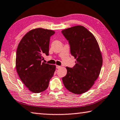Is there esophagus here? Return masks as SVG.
Masks as SVG:
<instances>
[{"instance_id":"obj_1","label":"esophagus","mask_w":120,"mask_h":120,"mask_svg":"<svg viewBox=\"0 0 120 120\" xmlns=\"http://www.w3.org/2000/svg\"><path fill=\"white\" fill-rule=\"evenodd\" d=\"M61 67V66H58V65L56 66V68H57V69H60Z\"/></svg>"}]
</instances>
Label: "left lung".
<instances>
[{
  "mask_svg": "<svg viewBox=\"0 0 120 120\" xmlns=\"http://www.w3.org/2000/svg\"><path fill=\"white\" fill-rule=\"evenodd\" d=\"M68 41L70 53L76 59L73 68L67 67V73L62 77L64 86L75 94L88 91L99 75L102 64L101 53L93 34L82 26L62 30Z\"/></svg>",
  "mask_w": 120,
  "mask_h": 120,
  "instance_id": "8db88e82",
  "label": "left lung"
}]
</instances>
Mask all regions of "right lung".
<instances>
[{"label":"right lung","mask_w":120,"mask_h":120,"mask_svg":"<svg viewBox=\"0 0 120 120\" xmlns=\"http://www.w3.org/2000/svg\"><path fill=\"white\" fill-rule=\"evenodd\" d=\"M53 30L37 28L26 33L19 43L16 54V68L21 80L34 93H40L48 87L56 66L42 62L43 56H49V44Z\"/></svg>","instance_id":"add662e5"}]
</instances>
